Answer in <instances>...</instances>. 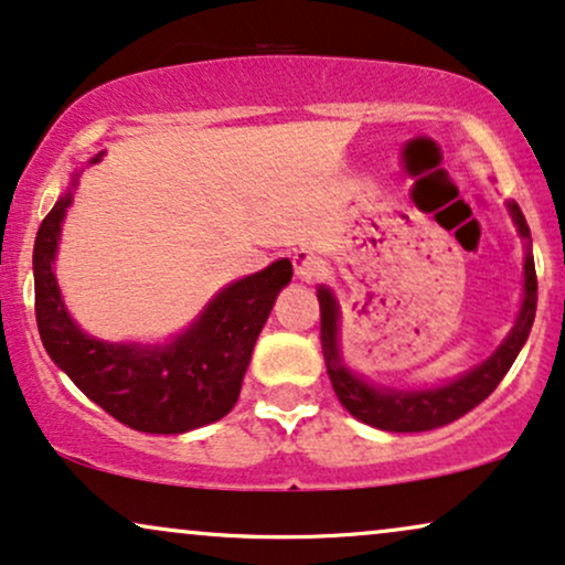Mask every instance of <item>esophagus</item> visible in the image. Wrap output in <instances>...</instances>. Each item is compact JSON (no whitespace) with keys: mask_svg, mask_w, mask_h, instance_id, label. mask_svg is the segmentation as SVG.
I'll list each match as a JSON object with an SVG mask.
<instances>
[{"mask_svg":"<svg viewBox=\"0 0 565 565\" xmlns=\"http://www.w3.org/2000/svg\"><path fill=\"white\" fill-rule=\"evenodd\" d=\"M319 267H322V262H319V256L311 254V250L298 248L294 254L296 277H301V280H315V277L319 275Z\"/></svg>","mask_w":565,"mask_h":565,"instance_id":"34e87169","label":"esophagus"}]
</instances>
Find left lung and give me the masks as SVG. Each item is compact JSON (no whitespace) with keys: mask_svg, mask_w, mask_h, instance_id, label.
Returning a JSON list of instances; mask_svg holds the SVG:
<instances>
[{"mask_svg":"<svg viewBox=\"0 0 565 565\" xmlns=\"http://www.w3.org/2000/svg\"><path fill=\"white\" fill-rule=\"evenodd\" d=\"M511 217L516 222L519 235L526 241L524 256V303H521L519 319L500 348L482 364L469 369L461 377L450 380L448 385L427 387V390H393L374 387L348 369L340 361L338 348V301L327 288L317 290L319 315H322V348L327 361V374H330L332 390L338 401L356 416L359 422L372 424V427L385 431H427L445 427V424L461 419L471 408L479 406L487 395L500 385L508 369L516 361L521 345L526 343L532 332L534 311H537V271H534L532 256V235L521 214L516 201H508Z\"/></svg>","mask_w":565,"mask_h":565,"instance_id":"1","label":"left lung"}]
</instances>
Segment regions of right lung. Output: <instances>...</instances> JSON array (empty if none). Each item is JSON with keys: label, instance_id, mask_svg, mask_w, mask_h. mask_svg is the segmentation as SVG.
<instances>
[{"label": "right lung", "instance_id": "add662e5", "mask_svg": "<svg viewBox=\"0 0 565 565\" xmlns=\"http://www.w3.org/2000/svg\"><path fill=\"white\" fill-rule=\"evenodd\" d=\"M94 157L90 162H99ZM73 180L70 185H75ZM73 191L60 196L41 222L33 246L36 322L49 359L117 422L151 435H180L230 414L241 395L256 338L275 298L294 277L280 259L230 282L196 322L164 345L104 343L73 322L52 264Z\"/></svg>", "mask_w": 565, "mask_h": 565}]
</instances>
